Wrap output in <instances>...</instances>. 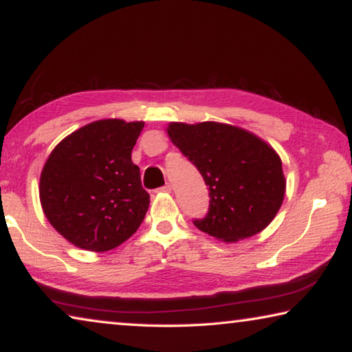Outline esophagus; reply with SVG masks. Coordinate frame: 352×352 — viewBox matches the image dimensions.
<instances>
[{
  "instance_id": "34e87169",
  "label": "esophagus",
  "mask_w": 352,
  "mask_h": 352,
  "mask_svg": "<svg viewBox=\"0 0 352 352\" xmlns=\"http://www.w3.org/2000/svg\"><path fill=\"white\" fill-rule=\"evenodd\" d=\"M158 192H166V194H169V192H172V184H164L163 188H160L158 189Z\"/></svg>"
}]
</instances>
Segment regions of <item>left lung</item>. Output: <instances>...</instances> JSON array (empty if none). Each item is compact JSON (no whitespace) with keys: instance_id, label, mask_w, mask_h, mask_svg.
Returning a JSON list of instances; mask_svg holds the SVG:
<instances>
[{"instance_id":"8db88e82","label":"left lung","mask_w":352,"mask_h":352,"mask_svg":"<svg viewBox=\"0 0 352 352\" xmlns=\"http://www.w3.org/2000/svg\"><path fill=\"white\" fill-rule=\"evenodd\" d=\"M168 135L210 188L206 217L194 220L200 231L237 242L261 233L275 219L285 178L281 158L264 140L214 121L170 122Z\"/></svg>"}]
</instances>
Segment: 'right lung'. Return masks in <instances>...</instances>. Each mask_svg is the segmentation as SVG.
Listing matches in <instances>:
<instances>
[{
	"label": "right lung",
	"mask_w": 352,
	"mask_h": 352,
	"mask_svg": "<svg viewBox=\"0 0 352 352\" xmlns=\"http://www.w3.org/2000/svg\"><path fill=\"white\" fill-rule=\"evenodd\" d=\"M142 127V121L100 119L68 135L47 157L40 204L73 245L109 252L140 228L151 204L132 162Z\"/></svg>",
	"instance_id": "1"
}]
</instances>
